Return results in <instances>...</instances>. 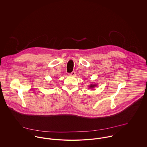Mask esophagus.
Wrapping results in <instances>:
<instances>
[{
  "label": "esophagus",
  "mask_w": 147,
  "mask_h": 147,
  "mask_svg": "<svg viewBox=\"0 0 147 147\" xmlns=\"http://www.w3.org/2000/svg\"><path fill=\"white\" fill-rule=\"evenodd\" d=\"M75 74H76L75 71H72L71 73H70V74H69V75H71V76H75Z\"/></svg>",
  "instance_id": "esophagus-1"
}]
</instances>
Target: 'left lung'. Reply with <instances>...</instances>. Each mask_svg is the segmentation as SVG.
<instances>
[{
    "mask_svg": "<svg viewBox=\"0 0 147 147\" xmlns=\"http://www.w3.org/2000/svg\"><path fill=\"white\" fill-rule=\"evenodd\" d=\"M89 87H90V88H93L94 87H95V85H90V86H89Z\"/></svg>",
    "mask_w": 147,
    "mask_h": 147,
    "instance_id": "8db88e82",
    "label": "left lung"
}]
</instances>
